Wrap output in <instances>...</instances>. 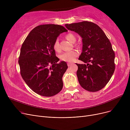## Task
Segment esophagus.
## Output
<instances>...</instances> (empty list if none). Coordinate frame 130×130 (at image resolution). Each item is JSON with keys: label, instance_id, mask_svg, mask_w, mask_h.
Returning <instances> with one entry per match:
<instances>
[{"label": "esophagus", "instance_id": "esophagus-1", "mask_svg": "<svg viewBox=\"0 0 130 130\" xmlns=\"http://www.w3.org/2000/svg\"><path fill=\"white\" fill-rule=\"evenodd\" d=\"M72 64V63H67L68 66H70Z\"/></svg>", "mask_w": 130, "mask_h": 130}]
</instances>
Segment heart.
<instances>
[{"mask_svg":"<svg viewBox=\"0 0 130 130\" xmlns=\"http://www.w3.org/2000/svg\"><path fill=\"white\" fill-rule=\"evenodd\" d=\"M65 38L67 40L72 43H74L75 42L76 38L74 34L72 33H69L66 35ZM53 48L54 51L57 52H60V48L59 46V44L58 40H56L53 44ZM78 55V51L76 50H73L69 52H66L61 54L59 56V58L61 60L67 62H72L75 58Z\"/></svg>","mask_w":130,"mask_h":130,"instance_id":"1","label":"heart"}]
</instances>
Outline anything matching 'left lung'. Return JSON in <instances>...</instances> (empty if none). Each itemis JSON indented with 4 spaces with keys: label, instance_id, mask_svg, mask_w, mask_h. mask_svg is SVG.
<instances>
[{
    "label": "left lung",
    "instance_id": "left-lung-1",
    "mask_svg": "<svg viewBox=\"0 0 130 130\" xmlns=\"http://www.w3.org/2000/svg\"><path fill=\"white\" fill-rule=\"evenodd\" d=\"M65 26L82 38V53L78 59L86 64H76L79 84L89 92L101 90L115 71V53L111 42L100 27L92 22L84 21Z\"/></svg>",
    "mask_w": 130,
    "mask_h": 130
}]
</instances>
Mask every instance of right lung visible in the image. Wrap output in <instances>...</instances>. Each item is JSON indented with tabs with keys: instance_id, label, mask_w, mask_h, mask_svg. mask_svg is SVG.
Listing matches in <instances>:
<instances>
[{
	"instance_id": "add662e5",
	"label": "right lung",
	"mask_w": 130,
	"mask_h": 130,
	"mask_svg": "<svg viewBox=\"0 0 130 130\" xmlns=\"http://www.w3.org/2000/svg\"><path fill=\"white\" fill-rule=\"evenodd\" d=\"M67 31L58 25H41L22 44L18 59L20 74L30 89L42 96H53L62 90V77L68 66L64 61L57 63L59 59L53 44L60 34Z\"/></svg>"
}]
</instances>
